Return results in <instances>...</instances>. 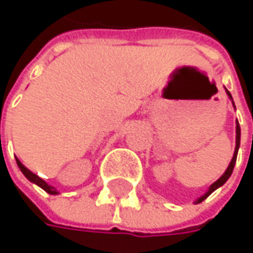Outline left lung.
<instances>
[{
	"mask_svg": "<svg viewBox=\"0 0 253 253\" xmlns=\"http://www.w3.org/2000/svg\"><path fill=\"white\" fill-rule=\"evenodd\" d=\"M226 92H227L228 98L230 99H233L231 98V95H230V92H228L227 89H226ZM239 146H240V126H239V122H236V148H234V154H233V158H231V161H230V164H228L227 170L224 171V174L220 177L215 183H212L211 186H210V189H208V192L205 193V195H202L201 198H198L196 199V204H199V202H202V201H205L215 189H218L220 186H223L226 181L228 180V177L231 176V173H233V169H234V164H236V158H237V151H239Z\"/></svg>",
	"mask_w": 253,
	"mask_h": 253,
	"instance_id": "1",
	"label": "left lung"
}]
</instances>
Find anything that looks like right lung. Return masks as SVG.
<instances>
[{
  "mask_svg": "<svg viewBox=\"0 0 253 253\" xmlns=\"http://www.w3.org/2000/svg\"><path fill=\"white\" fill-rule=\"evenodd\" d=\"M16 161H17V166H19V169L22 170V173L25 174L27 180H30L32 183L38 184L39 187H42V189H43L45 192H48L49 195H57V193H58V192L55 190V187L49 186V184H48L46 181H43V180H42L41 177H38L36 174H35V173H32L30 170H27V169H26L25 166H23V164H22V163H20L19 160H16Z\"/></svg>",
  "mask_w": 253,
  "mask_h": 253,
  "instance_id": "right-lung-1",
  "label": "right lung"
}]
</instances>
